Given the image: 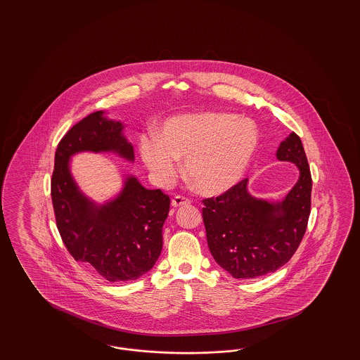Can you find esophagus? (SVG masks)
Here are the masks:
<instances>
[{
	"label": "esophagus",
	"mask_w": 360,
	"mask_h": 360,
	"mask_svg": "<svg viewBox=\"0 0 360 360\" xmlns=\"http://www.w3.org/2000/svg\"><path fill=\"white\" fill-rule=\"evenodd\" d=\"M191 204V200L188 197H184V195H175L172 198V205L174 207H178V206L190 205Z\"/></svg>",
	"instance_id": "obj_1"
}]
</instances>
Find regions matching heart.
Wrapping results in <instances>:
<instances>
[{
    "label": "heart",
    "instance_id": "obj_1",
    "mask_svg": "<svg viewBox=\"0 0 360 360\" xmlns=\"http://www.w3.org/2000/svg\"><path fill=\"white\" fill-rule=\"evenodd\" d=\"M257 146V125L225 112H201L169 119L160 136L140 137V154L156 182L169 186L185 159L188 179L204 194L232 188Z\"/></svg>",
    "mask_w": 360,
    "mask_h": 360
}]
</instances>
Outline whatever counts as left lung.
Segmentation results:
<instances>
[{"instance_id":"obj_1","label":"left lung","mask_w":360,"mask_h":360,"mask_svg":"<svg viewBox=\"0 0 360 360\" xmlns=\"http://www.w3.org/2000/svg\"><path fill=\"white\" fill-rule=\"evenodd\" d=\"M276 158L292 162L300 179L279 204L257 200L247 178L217 197L202 200V219L212 257L236 279L274 273L295 254L308 228L311 175L297 134L281 143Z\"/></svg>"}]
</instances>
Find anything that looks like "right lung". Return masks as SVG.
I'll return each instance as SVG.
<instances>
[{
    "label": "right lung",
    "mask_w": 360,
    "mask_h": 360,
    "mask_svg": "<svg viewBox=\"0 0 360 360\" xmlns=\"http://www.w3.org/2000/svg\"><path fill=\"white\" fill-rule=\"evenodd\" d=\"M120 122L94 112L62 137L55 153L51 198L56 226L70 255L91 266L109 282L135 281L154 267L162 252V228L170 197L128 178L120 195L106 204H91L75 186L69 158L79 151H116L132 160V146Z\"/></svg>",
    "instance_id": "obj_1"
}]
</instances>
